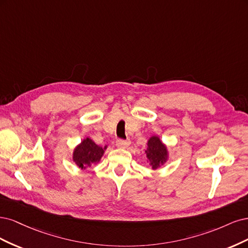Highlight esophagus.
I'll list each match as a JSON object with an SVG mask.
<instances>
[{
  "instance_id": "1",
  "label": "esophagus",
  "mask_w": 248,
  "mask_h": 248,
  "mask_svg": "<svg viewBox=\"0 0 248 248\" xmlns=\"http://www.w3.org/2000/svg\"><path fill=\"white\" fill-rule=\"evenodd\" d=\"M130 144H131V141H130L129 139H127V140L118 139V140L116 141V145H117L118 147H121V148H126Z\"/></svg>"
}]
</instances>
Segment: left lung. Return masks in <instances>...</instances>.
I'll use <instances>...</instances> for the list:
<instances>
[{"mask_svg": "<svg viewBox=\"0 0 248 248\" xmlns=\"http://www.w3.org/2000/svg\"><path fill=\"white\" fill-rule=\"evenodd\" d=\"M145 155L151 169L157 170L169 159V149L158 136L153 135L147 140Z\"/></svg>", "mask_w": 248, "mask_h": 248, "instance_id": "1", "label": "left lung"}]
</instances>
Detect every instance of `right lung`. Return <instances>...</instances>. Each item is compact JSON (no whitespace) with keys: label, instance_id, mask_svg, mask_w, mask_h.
<instances>
[{"label":"right lung","instance_id":"add662e5","mask_svg":"<svg viewBox=\"0 0 248 248\" xmlns=\"http://www.w3.org/2000/svg\"><path fill=\"white\" fill-rule=\"evenodd\" d=\"M106 149L107 146L102 147L95 144L90 137H86L75 146L72 159L77 168L83 170L86 167H91L93 164H98Z\"/></svg>","mask_w":248,"mask_h":248}]
</instances>
